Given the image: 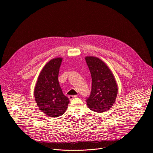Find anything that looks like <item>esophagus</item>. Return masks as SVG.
<instances>
[{
    "instance_id": "34e87169",
    "label": "esophagus",
    "mask_w": 153,
    "mask_h": 153,
    "mask_svg": "<svg viewBox=\"0 0 153 153\" xmlns=\"http://www.w3.org/2000/svg\"><path fill=\"white\" fill-rule=\"evenodd\" d=\"M77 97V95H71V96H68V98H69V99L71 100H73L74 98H76V97Z\"/></svg>"
}]
</instances>
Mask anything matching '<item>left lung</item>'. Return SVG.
Returning <instances> with one entry per match:
<instances>
[{"label":"left lung","instance_id":"1","mask_svg":"<svg viewBox=\"0 0 153 153\" xmlns=\"http://www.w3.org/2000/svg\"><path fill=\"white\" fill-rule=\"evenodd\" d=\"M85 60L92 79L91 93L86 99L87 105L93 111H106L113 105L117 97V85L114 77L100 59L89 56L85 57Z\"/></svg>","mask_w":153,"mask_h":153}]
</instances>
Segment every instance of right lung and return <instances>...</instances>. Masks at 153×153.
<instances>
[{"instance_id":"1","label":"right lung","mask_w":153,"mask_h":153,"mask_svg":"<svg viewBox=\"0 0 153 153\" xmlns=\"http://www.w3.org/2000/svg\"><path fill=\"white\" fill-rule=\"evenodd\" d=\"M62 58L48 62L38 77L34 89V97L39 110L50 117L62 116L68 108L69 99L65 96L58 80Z\"/></svg>"}]
</instances>
